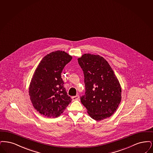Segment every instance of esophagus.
Masks as SVG:
<instances>
[{
    "label": "esophagus",
    "instance_id": "esophagus-1",
    "mask_svg": "<svg viewBox=\"0 0 153 153\" xmlns=\"http://www.w3.org/2000/svg\"><path fill=\"white\" fill-rule=\"evenodd\" d=\"M79 95H76V96H74L72 97V100H79Z\"/></svg>",
    "mask_w": 153,
    "mask_h": 153
}]
</instances>
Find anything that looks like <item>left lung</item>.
<instances>
[{"label":"left lung","instance_id":"8db88e82","mask_svg":"<svg viewBox=\"0 0 153 153\" xmlns=\"http://www.w3.org/2000/svg\"><path fill=\"white\" fill-rule=\"evenodd\" d=\"M84 74L85 94L80 101L94 120L110 117L121 101V87L111 67L98 55L83 54L78 59Z\"/></svg>","mask_w":153,"mask_h":153}]
</instances>
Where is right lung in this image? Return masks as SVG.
I'll list each match as a JSON object with an SVG mask.
<instances>
[{
	"mask_svg": "<svg viewBox=\"0 0 153 153\" xmlns=\"http://www.w3.org/2000/svg\"><path fill=\"white\" fill-rule=\"evenodd\" d=\"M72 56L62 51L47 54L36 68L29 87V95L33 106L48 118L59 117L71 102L61 73Z\"/></svg>",
	"mask_w": 153,
	"mask_h": 153,
	"instance_id": "obj_1",
	"label": "right lung"
}]
</instances>
